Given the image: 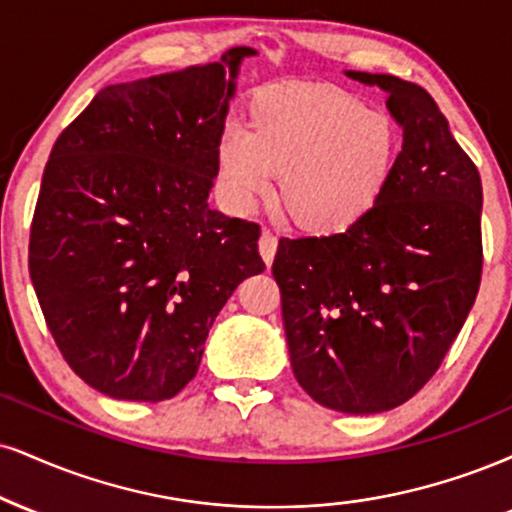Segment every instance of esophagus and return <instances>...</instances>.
I'll return each instance as SVG.
<instances>
[{
    "instance_id": "1",
    "label": "esophagus",
    "mask_w": 512,
    "mask_h": 512,
    "mask_svg": "<svg viewBox=\"0 0 512 512\" xmlns=\"http://www.w3.org/2000/svg\"><path fill=\"white\" fill-rule=\"evenodd\" d=\"M276 248H279V243H276V236L272 231H262L260 236V255L262 260L267 264L274 262V255H276Z\"/></svg>"
}]
</instances>
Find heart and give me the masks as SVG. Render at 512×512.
<instances>
[{
    "label": "heart",
    "mask_w": 512,
    "mask_h": 512,
    "mask_svg": "<svg viewBox=\"0 0 512 512\" xmlns=\"http://www.w3.org/2000/svg\"><path fill=\"white\" fill-rule=\"evenodd\" d=\"M398 128L353 92L322 83L262 88L248 128L226 126L214 147L221 197L250 212L274 188L300 229L341 233L372 212L398 157Z\"/></svg>",
    "instance_id": "b5f03b06"
}]
</instances>
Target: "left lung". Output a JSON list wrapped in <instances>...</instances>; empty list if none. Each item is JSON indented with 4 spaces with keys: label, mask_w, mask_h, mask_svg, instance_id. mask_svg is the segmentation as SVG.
Wrapping results in <instances>:
<instances>
[{
    "label": "left lung",
    "mask_w": 512,
    "mask_h": 512,
    "mask_svg": "<svg viewBox=\"0 0 512 512\" xmlns=\"http://www.w3.org/2000/svg\"><path fill=\"white\" fill-rule=\"evenodd\" d=\"M386 92L403 131L384 195L331 236L281 238L272 274L295 379L324 408L374 415L415 396L463 329L482 279V178L427 90Z\"/></svg>",
    "instance_id": "left-lung-1"
}]
</instances>
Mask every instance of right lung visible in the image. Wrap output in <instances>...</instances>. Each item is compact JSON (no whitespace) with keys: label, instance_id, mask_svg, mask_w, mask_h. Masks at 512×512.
Wrapping results in <instances>:
<instances>
[{"label":"right lung","instance_id":"right-lung-1","mask_svg":"<svg viewBox=\"0 0 512 512\" xmlns=\"http://www.w3.org/2000/svg\"><path fill=\"white\" fill-rule=\"evenodd\" d=\"M255 54L233 47L107 85L52 147L30 279L61 355L104 396H176L238 283L264 272L260 226L207 202L240 64Z\"/></svg>","mask_w":512,"mask_h":512}]
</instances>
